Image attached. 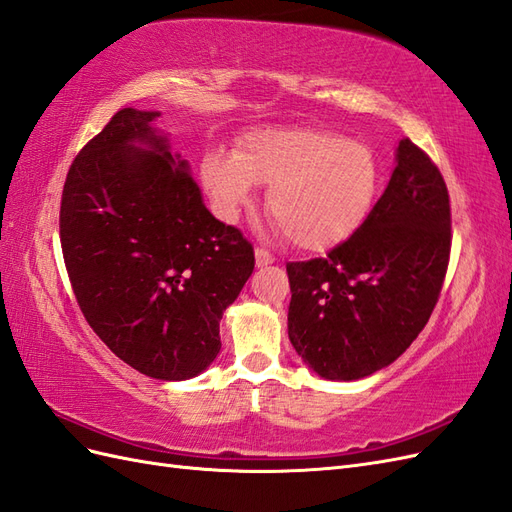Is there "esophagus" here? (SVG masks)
I'll list each match as a JSON object with an SVG mask.
<instances>
[{
	"mask_svg": "<svg viewBox=\"0 0 512 512\" xmlns=\"http://www.w3.org/2000/svg\"><path fill=\"white\" fill-rule=\"evenodd\" d=\"M255 261H257L259 268H264V266H270V264H272L274 255L268 251V248L257 246V248H255Z\"/></svg>",
	"mask_w": 512,
	"mask_h": 512,
	"instance_id": "obj_1",
	"label": "esophagus"
}]
</instances>
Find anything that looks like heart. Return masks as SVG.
I'll use <instances>...</instances> for the list:
<instances>
[{
  "instance_id": "heart-1",
  "label": "heart",
  "mask_w": 512,
  "mask_h": 512,
  "mask_svg": "<svg viewBox=\"0 0 512 512\" xmlns=\"http://www.w3.org/2000/svg\"><path fill=\"white\" fill-rule=\"evenodd\" d=\"M201 180L225 221L270 184L266 208L289 242L321 251L367 221L382 188V165L367 143L315 128H266L242 137L233 156L210 152Z\"/></svg>"
}]
</instances>
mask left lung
Wrapping results in <instances>:
<instances>
[{"label":"left lung","instance_id":"obj_1","mask_svg":"<svg viewBox=\"0 0 512 512\" xmlns=\"http://www.w3.org/2000/svg\"><path fill=\"white\" fill-rule=\"evenodd\" d=\"M450 244L442 173L403 139L367 221L326 257L287 264L291 345L326 379L352 382L388 367L427 326Z\"/></svg>","mask_w":512,"mask_h":512}]
</instances>
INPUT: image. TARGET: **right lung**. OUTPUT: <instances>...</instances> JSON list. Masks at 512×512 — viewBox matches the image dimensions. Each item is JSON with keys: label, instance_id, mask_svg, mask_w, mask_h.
<instances>
[{"label": "right lung", "instance_id": "1", "mask_svg": "<svg viewBox=\"0 0 512 512\" xmlns=\"http://www.w3.org/2000/svg\"><path fill=\"white\" fill-rule=\"evenodd\" d=\"M156 118L122 109L85 143L64 182L60 242L100 341L139 373L175 382L221 352L223 311L255 253L203 206L188 163L150 126Z\"/></svg>", "mask_w": 512, "mask_h": 512}]
</instances>
